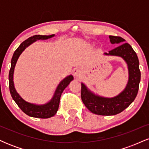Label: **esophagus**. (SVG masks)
I'll list each match as a JSON object with an SVG mask.
<instances>
[{
  "mask_svg": "<svg viewBox=\"0 0 149 149\" xmlns=\"http://www.w3.org/2000/svg\"><path fill=\"white\" fill-rule=\"evenodd\" d=\"M73 74L76 78H79V77L83 74V69L80 67H76L73 69Z\"/></svg>",
  "mask_w": 149,
  "mask_h": 149,
  "instance_id": "34e87169",
  "label": "esophagus"
}]
</instances>
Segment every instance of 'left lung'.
<instances>
[{"instance_id": "obj_1", "label": "left lung", "mask_w": 149, "mask_h": 149, "mask_svg": "<svg viewBox=\"0 0 149 149\" xmlns=\"http://www.w3.org/2000/svg\"><path fill=\"white\" fill-rule=\"evenodd\" d=\"M109 38L111 44L120 45L104 54L117 56L125 61L128 69V81L124 90L113 97L97 95L81 83V99L83 104L92 113L101 116L116 115L129 107L137 95L141 80L139 59L131 45L125 43V40L121 37L109 36Z\"/></svg>"}]
</instances>
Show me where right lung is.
Masks as SVG:
<instances>
[{
    "mask_svg": "<svg viewBox=\"0 0 149 149\" xmlns=\"http://www.w3.org/2000/svg\"><path fill=\"white\" fill-rule=\"evenodd\" d=\"M54 34L49 36L36 35L29 38L28 39L22 42L18 48L15 51L13 58L11 60V67L9 72V88L11 96L13 100L16 102L18 107L22 109V111L26 115L33 118H48L54 116L57 113L59 109L60 97L64 89L69 85V84L73 80L72 75L65 77L57 85L54 95L50 100L47 103L43 104H36L26 102L17 93L15 88L13 77H14V71L17 61L22 52L27 47L31 45L32 43L37 41L38 40H47L54 36Z\"/></svg>",
    "mask_w": 149,
    "mask_h": 149,
    "instance_id": "1",
    "label": "right lung"
}]
</instances>
